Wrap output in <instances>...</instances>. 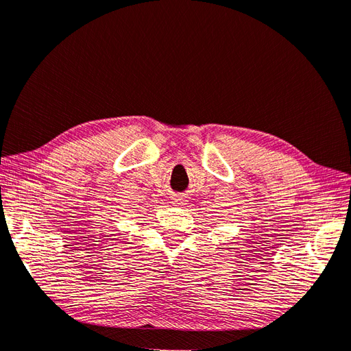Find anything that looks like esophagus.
<instances>
[{
	"instance_id": "1",
	"label": "esophagus",
	"mask_w": 351,
	"mask_h": 351,
	"mask_svg": "<svg viewBox=\"0 0 351 351\" xmlns=\"http://www.w3.org/2000/svg\"><path fill=\"white\" fill-rule=\"evenodd\" d=\"M183 203H184V197H181V195H174L173 204H183Z\"/></svg>"
}]
</instances>
